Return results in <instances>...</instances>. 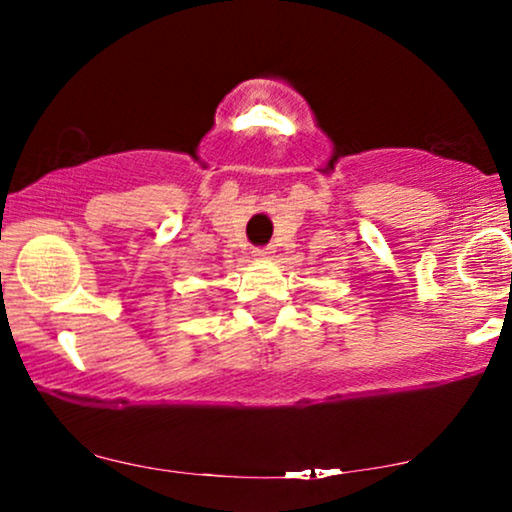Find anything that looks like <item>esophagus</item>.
<instances>
[{
  "instance_id": "esophagus-1",
  "label": "esophagus",
  "mask_w": 512,
  "mask_h": 512,
  "mask_svg": "<svg viewBox=\"0 0 512 512\" xmlns=\"http://www.w3.org/2000/svg\"><path fill=\"white\" fill-rule=\"evenodd\" d=\"M270 254H272V247H256L254 249L256 258H270Z\"/></svg>"
}]
</instances>
